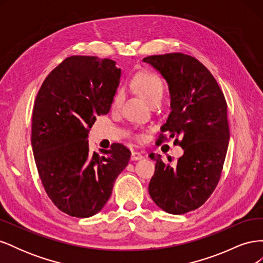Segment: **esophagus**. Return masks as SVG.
Here are the masks:
<instances>
[{
  "mask_svg": "<svg viewBox=\"0 0 263 263\" xmlns=\"http://www.w3.org/2000/svg\"><path fill=\"white\" fill-rule=\"evenodd\" d=\"M142 158H144V156H142L140 153H137V151H133L132 156H130V160L132 161H138V160H141Z\"/></svg>",
  "mask_w": 263,
  "mask_h": 263,
  "instance_id": "34e87169",
  "label": "esophagus"
}]
</instances>
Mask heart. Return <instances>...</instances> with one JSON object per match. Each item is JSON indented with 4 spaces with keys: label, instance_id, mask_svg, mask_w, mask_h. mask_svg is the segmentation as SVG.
Returning <instances> with one entry per match:
<instances>
[{
    "label": "heart",
    "instance_id": "1",
    "mask_svg": "<svg viewBox=\"0 0 263 263\" xmlns=\"http://www.w3.org/2000/svg\"><path fill=\"white\" fill-rule=\"evenodd\" d=\"M133 87L139 95H141L151 105L154 103L161 101L164 93V86L161 79L154 73H141L135 78L133 81ZM124 101V93L118 92L113 101V106L119 107ZM139 139L144 137L139 136Z\"/></svg>",
    "mask_w": 263,
    "mask_h": 263
}]
</instances>
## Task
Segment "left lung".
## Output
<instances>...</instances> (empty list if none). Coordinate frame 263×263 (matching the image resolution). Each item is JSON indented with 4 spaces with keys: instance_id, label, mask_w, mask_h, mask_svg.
Here are the masks:
<instances>
[{
    "instance_id": "obj_1",
    "label": "left lung",
    "mask_w": 263,
    "mask_h": 263,
    "mask_svg": "<svg viewBox=\"0 0 263 263\" xmlns=\"http://www.w3.org/2000/svg\"><path fill=\"white\" fill-rule=\"evenodd\" d=\"M142 61L168 84L171 112L161 132L176 141L181 138L184 150L174 164L164 163L160 155H149L156 171L148 191L162 211L185 214L203 205L219 181L230 138L225 97L210 71L191 55L172 52ZM162 139L163 135L159 141Z\"/></svg>"
}]
</instances>
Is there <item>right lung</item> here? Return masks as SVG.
<instances>
[{"label": "right lung", "mask_w": 263, "mask_h": 263, "mask_svg": "<svg viewBox=\"0 0 263 263\" xmlns=\"http://www.w3.org/2000/svg\"><path fill=\"white\" fill-rule=\"evenodd\" d=\"M119 79L114 60L71 55L45 79L36 97L31 147L39 178L53 204L70 216L99 213L128 164L125 146L114 144L99 155L87 140L97 116L109 112Z\"/></svg>", "instance_id": "1"}]
</instances>
